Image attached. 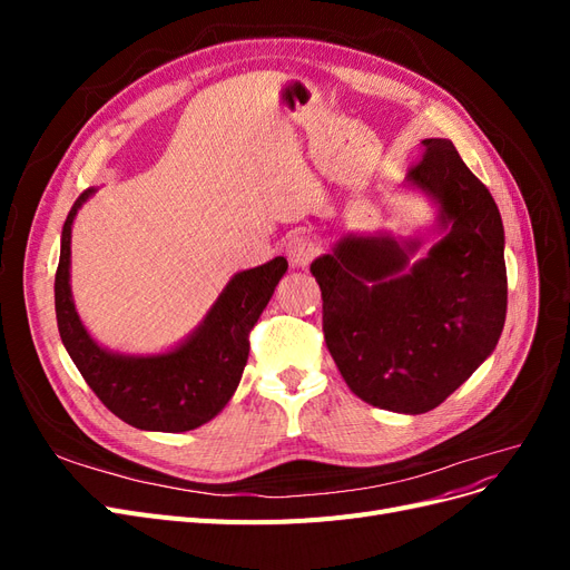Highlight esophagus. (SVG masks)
<instances>
[{
  "label": "esophagus",
  "mask_w": 570,
  "mask_h": 570,
  "mask_svg": "<svg viewBox=\"0 0 570 570\" xmlns=\"http://www.w3.org/2000/svg\"><path fill=\"white\" fill-rule=\"evenodd\" d=\"M285 249H287V256H289L292 266H302V268L312 264L314 258L318 256V243H316L312 235H306V233H295V235H292L287 239Z\"/></svg>",
  "instance_id": "esophagus-1"
}]
</instances>
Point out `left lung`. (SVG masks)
<instances>
[{
    "mask_svg": "<svg viewBox=\"0 0 570 570\" xmlns=\"http://www.w3.org/2000/svg\"><path fill=\"white\" fill-rule=\"evenodd\" d=\"M406 183L440 206L444 237L419 245L342 237L312 273L323 335L350 390L373 406L425 413L440 406L497 347L507 318L504 226L490 189L442 137L423 140Z\"/></svg>",
    "mask_w": 570,
    "mask_h": 570,
    "instance_id": "8db88e82",
    "label": "left lung"
}]
</instances>
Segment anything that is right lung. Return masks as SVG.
Listing matches in <instances>:
<instances>
[{
    "label": "right lung",
    "mask_w": 570,
    "mask_h": 570,
    "mask_svg": "<svg viewBox=\"0 0 570 570\" xmlns=\"http://www.w3.org/2000/svg\"><path fill=\"white\" fill-rule=\"evenodd\" d=\"M85 189L61 230V256L55 278L59 335L85 383L114 416L140 430L185 433L212 421L230 402L247 366L249 333L287 271L283 256L237 273L220 292L204 323L180 347L157 356L114 354L88 335L71 299V226Z\"/></svg>",
    "instance_id": "right-lung-1"
}]
</instances>
